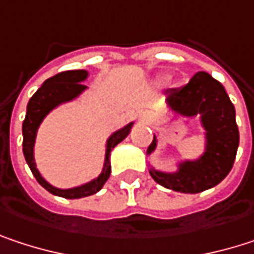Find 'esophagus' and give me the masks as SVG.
Instances as JSON below:
<instances>
[{
  "instance_id": "obj_1",
  "label": "esophagus",
  "mask_w": 254,
  "mask_h": 254,
  "mask_svg": "<svg viewBox=\"0 0 254 254\" xmlns=\"http://www.w3.org/2000/svg\"><path fill=\"white\" fill-rule=\"evenodd\" d=\"M151 116L148 115V113H142L141 116H139V122L141 124H145V125H148V124H151Z\"/></svg>"
}]
</instances>
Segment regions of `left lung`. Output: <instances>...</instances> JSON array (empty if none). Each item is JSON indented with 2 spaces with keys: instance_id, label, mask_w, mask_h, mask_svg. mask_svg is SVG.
<instances>
[{
  "instance_id": "obj_1",
  "label": "left lung",
  "mask_w": 254,
  "mask_h": 254,
  "mask_svg": "<svg viewBox=\"0 0 254 254\" xmlns=\"http://www.w3.org/2000/svg\"><path fill=\"white\" fill-rule=\"evenodd\" d=\"M169 106L181 115H201L207 130V151L198 162L185 163L179 174L151 171L153 179L174 191L195 194L218 185L232 169L240 142L235 109L221 82L206 72H197L182 88L168 92ZM156 147V138L147 153Z\"/></svg>"
}]
</instances>
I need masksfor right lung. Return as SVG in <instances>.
<instances>
[{
  "label": "right lung",
  "mask_w": 254,
  "mask_h": 254,
  "mask_svg": "<svg viewBox=\"0 0 254 254\" xmlns=\"http://www.w3.org/2000/svg\"><path fill=\"white\" fill-rule=\"evenodd\" d=\"M86 77L85 70H67V72H60L53 77L47 79L44 82V85L32 95V98L27 103V110H26V118L23 121V154H25L26 162L33 174V177L36 178V181L51 194L54 195H60L64 198H80V197H88L92 195L95 192H98L103 185L106 184V181L110 177V151L121 142L125 139L129 129L132 127L127 125V127L115 132L107 142V153H106V168L103 171V174L97 179H94L92 182L77 187V188H70V190H59L54 188L53 185H50L44 178L39 175L35 162H33V142H35V135H36V129L39 127V124L42 122V119L45 118V115L56 107L57 104L72 100L73 97H76L80 91H83L86 86L82 85L80 82Z\"/></svg>",
  "instance_id": "obj_1"
}]
</instances>
